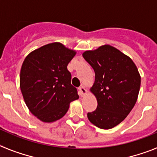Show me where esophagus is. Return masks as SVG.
I'll return each instance as SVG.
<instances>
[{
  "instance_id": "1",
  "label": "esophagus",
  "mask_w": 157,
  "mask_h": 157,
  "mask_svg": "<svg viewBox=\"0 0 157 157\" xmlns=\"http://www.w3.org/2000/svg\"><path fill=\"white\" fill-rule=\"evenodd\" d=\"M78 90H79V94L81 96L85 95V94L87 93V90H86V88L83 86H80L79 88H78Z\"/></svg>"
}]
</instances>
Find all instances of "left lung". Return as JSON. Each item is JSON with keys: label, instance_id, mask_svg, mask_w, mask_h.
I'll return each instance as SVG.
<instances>
[{"label": "left lung", "instance_id": "8db88e82", "mask_svg": "<svg viewBox=\"0 0 157 157\" xmlns=\"http://www.w3.org/2000/svg\"><path fill=\"white\" fill-rule=\"evenodd\" d=\"M82 56L95 72L90 91L98 101L87 117L96 127L111 129L127 116L138 99L141 76L135 63L115 47L105 45Z\"/></svg>", "mask_w": 157, "mask_h": 157}]
</instances>
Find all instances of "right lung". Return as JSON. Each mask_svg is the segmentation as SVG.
Wrapping results in <instances>:
<instances>
[{
	"label": "right lung",
	"instance_id": "obj_1",
	"mask_svg": "<svg viewBox=\"0 0 157 157\" xmlns=\"http://www.w3.org/2000/svg\"><path fill=\"white\" fill-rule=\"evenodd\" d=\"M75 53L61 43L54 42L25 58L20 71V89L29 110L41 121L52 123L61 119L71 102L78 99L67 68Z\"/></svg>",
	"mask_w": 157,
	"mask_h": 157
}]
</instances>
